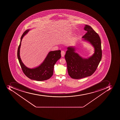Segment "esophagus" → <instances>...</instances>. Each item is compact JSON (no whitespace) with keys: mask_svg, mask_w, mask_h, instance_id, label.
Listing matches in <instances>:
<instances>
[{"mask_svg":"<svg viewBox=\"0 0 120 120\" xmlns=\"http://www.w3.org/2000/svg\"><path fill=\"white\" fill-rule=\"evenodd\" d=\"M61 57H64V55H65V52L64 51H61Z\"/></svg>","mask_w":120,"mask_h":120,"instance_id":"1","label":"esophagus"}]
</instances>
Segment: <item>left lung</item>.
Returning <instances> with one entry per match:
<instances>
[{"instance_id": "left-lung-1", "label": "left lung", "mask_w": 120, "mask_h": 120, "mask_svg": "<svg viewBox=\"0 0 120 120\" xmlns=\"http://www.w3.org/2000/svg\"><path fill=\"white\" fill-rule=\"evenodd\" d=\"M87 31L82 37V40L89 43L94 47V51L87 58L82 57L76 52L75 46H68L65 55L69 75L79 79L92 75L95 71L102 58L101 41L97 33L90 26L85 25Z\"/></svg>"}]
</instances>
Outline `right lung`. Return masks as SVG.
Instances as JSON below:
<instances>
[{
    "label": "right lung",
    "mask_w": 120,
    "mask_h": 120,
    "mask_svg": "<svg viewBox=\"0 0 120 120\" xmlns=\"http://www.w3.org/2000/svg\"><path fill=\"white\" fill-rule=\"evenodd\" d=\"M30 30L31 29L26 30L21 37L20 44L18 46L17 52L18 60L23 72L28 78L37 81L46 80L49 79L53 75L54 66L61 57L60 50L49 52L43 62L37 67L33 68L26 67L21 59L20 49L23 38Z\"/></svg>",
    "instance_id": "right-lung-1"
}]
</instances>
